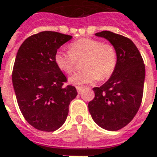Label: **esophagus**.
<instances>
[{
	"instance_id": "esophagus-1",
	"label": "esophagus",
	"mask_w": 157,
	"mask_h": 157,
	"mask_svg": "<svg viewBox=\"0 0 157 157\" xmlns=\"http://www.w3.org/2000/svg\"><path fill=\"white\" fill-rule=\"evenodd\" d=\"M76 90H77L78 94H81L82 92V90H83V87L82 86H76Z\"/></svg>"
}]
</instances>
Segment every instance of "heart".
I'll use <instances>...</instances> for the list:
<instances>
[{
	"label": "heart",
	"instance_id": "1",
	"mask_svg": "<svg viewBox=\"0 0 157 157\" xmlns=\"http://www.w3.org/2000/svg\"><path fill=\"white\" fill-rule=\"evenodd\" d=\"M82 69L70 76L73 85H86L99 79H107L112 75L117 63V53L115 48L104 44L101 40L83 38L70 45V52L57 51L54 55L56 65L66 74H71L75 67V60L84 59Z\"/></svg>",
	"mask_w": 157,
	"mask_h": 157
}]
</instances>
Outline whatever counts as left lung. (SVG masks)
<instances>
[{
    "instance_id": "8db88e82",
    "label": "left lung",
    "mask_w": 157,
    "mask_h": 157,
    "mask_svg": "<svg viewBox=\"0 0 157 157\" xmlns=\"http://www.w3.org/2000/svg\"><path fill=\"white\" fill-rule=\"evenodd\" d=\"M115 48L117 67L109 80L94 87V98L88 103L93 120L100 128L117 131L131 121L143 97L145 67L141 54L130 39L111 31L96 33Z\"/></svg>"
}]
</instances>
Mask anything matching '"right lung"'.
I'll return each mask as SVG.
<instances>
[{"label": "right lung", "mask_w": 157, "mask_h": 157, "mask_svg": "<svg viewBox=\"0 0 157 157\" xmlns=\"http://www.w3.org/2000/svg\"><path fill=\"white\" fill-rule=\"evenodd\" d=\"M71 39L43 31L28 37L17 52L12 80L17 105L25 120L40 131L62 127L77 95L75 86H63L67 78L54 61L58 49Z\"/></svg>", "instance_id": "add662e5"}]
</instances>
